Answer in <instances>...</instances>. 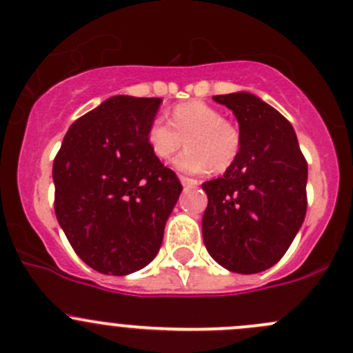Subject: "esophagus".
<instances>
[{"mask_svg": "<svg viewBox=\"0 0 353 353\" xmlns=\"http://www.w3.org/2000/svg\"><path fill=\"white\" fill-rule=\"evenodd\" d=\"M179 181H181V184H183L184 188H189V186H198V181L196 179H191V177H188V176H179Z\"/></svg>", "mask_w": 353, "mask_h": 353, "instance_id": "1", "label": "esophagus"}]
</instances>
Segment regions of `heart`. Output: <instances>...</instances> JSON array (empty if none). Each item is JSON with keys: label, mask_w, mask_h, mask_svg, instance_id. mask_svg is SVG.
<instances>
[{"label": "heart", "mask_w": 353, "mask_h": 353, "mask_svg": "<svg viewBox=\"0 0 353 353\" xmlns=\"http://www.w3.org/2000/svg\"><path fill=\"white\" fill-rule=\"evenodd\" d=\"M186 140L188 148L176 157V169L189 174L223 172L240 154V130L206 103L192 99L170 111V123L154 120L147 128V145L159 161L172 157Z\"/></svg>", "instance_id": "b5f03b06"}]
</instances>
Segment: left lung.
Here are the masks:
<instances>
[{
    "mask_svg": "<svg viewBox=\"0 0 353 353\" xmlns=\"http://www.w3.org/2000/svg\"><path fill=\"white\" fill-rule=\"evenodd\" d=\"M239 121L236 161L203 189V240L225 269L257 274L281 261L306 216L307 164L288 120L250 92L213 96Z\"/></svg>",
    "mask_w": 353,
    "mask_h": 353,
    "instance_id": "obj_1",
    "label": "left lung"
}]
</instances>
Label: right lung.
I'll use <instances>...</instances> for the list:
<instances>
[{
	"instance_id": "add662e5",
	"label": "right lung",
	"mask_w": 353,
	"mask_h": 353,
	"mask_svg": "<svg viewBox=\"0 0 353 353\" xmlns=\"http://www.w3.org/2000/svg\"><path fill=\"white\" fill-rule=\"evenodd\" d=\"M161 103L108 98L70 125L54 159L55 216L74 252L101 274L127 276L154 261L183 191L147 145Z\"/></svg>"
}]
</instances>
